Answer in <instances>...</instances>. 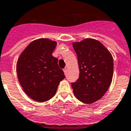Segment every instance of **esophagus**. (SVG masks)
<instances>
[{"label": "esophagus", "instance_id": "esophagus-1", "mask_svg": "<svg viewBox=\"0 0 131 131\" xmlns=\"http://www.w3.org/2000/svg\"><path fill=\"white\" fill-rule=\"evenodd\" d=\"M63 71H64V74H65V75H67V68L64 69H63Z\"/></svg>", "mask_w": 131, "mask_h": 131}]
</instances>
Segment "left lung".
Listing matches in <instances>:
<instances>
[{"label": "left lung", "mask_w": 131, "mask_h": 131, "mask_svg": "<svg viewBox=\"0 0 131 131\" xmlns=\"http://www.w3.org/2000/svg\"><path fill=\"white\" fill-rule=\"evenodd\" d=\"M72 45L77 52L80 71L79 78L71 83L74 95L83 103H93L102 98L112 83V55L93 38H85Z\"/></svg>", "instance_id": "1"}]
</instances>
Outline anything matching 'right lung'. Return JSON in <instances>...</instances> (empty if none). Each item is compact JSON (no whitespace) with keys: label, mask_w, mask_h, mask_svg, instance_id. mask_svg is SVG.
I'll use <instances>...</instances> for the list:
<instances>
[{"label":"right lung","mask_w":131,"mask_h":131,"mask_svg":"<svg viewBox=\"0 0 131 131\" xmlns=\"http://www.w3.org/2000/svg\"><path fill=\"white\" fill-rule=\"evenodd\" d=\"M57 42L48 38L34 40L24 49L17 63V74L24 93L35 101L43 102L54 96L65 78L52 54Z\"/></svg>","instance_id":"right-lung-1"}]
</instances>
